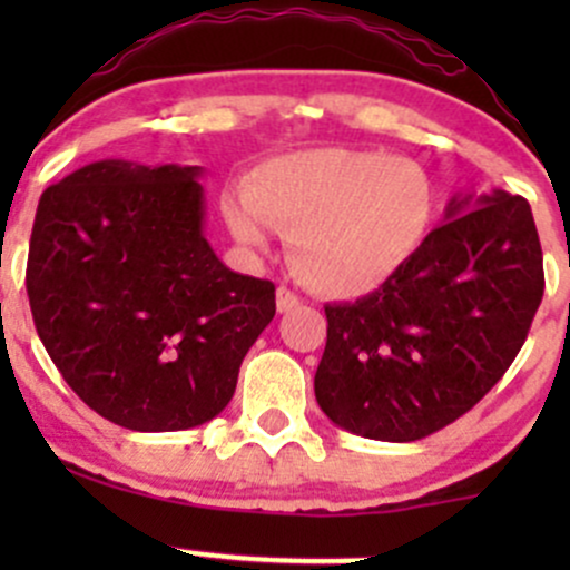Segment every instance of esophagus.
Instances as JSON below:
<instances>
[{
    "instance_id": "esophagus-1",
    "label": "esophagus",
    "mask_w": 570,
    "mask_h": 570,
    "mask_svg": "<svg viewBox=\"0 0 570 570\" xmlns=\"http://www.w3.org/2000/svg\"><path fill=\"white\" fill-rule=\"evenodd\" d=\"M275 306H278L281 314H286V312H292V308L301 306V297H297L292 289H286V286H278V297H275Z\"/></svg>"
}]
</instances>
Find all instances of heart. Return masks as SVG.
<instances>
[{"label": "heart", "instance_id": "heart-1", "mask_svg": "<svg viewBox=\"0 0 570 570\" xmlns=\"http://www.w3.org/2000/svg\"><path fill=\"white\" fill-rule=\"evenodd\" d=\"M226 217L245 245L267 243L269 226L284 232L292 273L317 295L361 297L428 243L435 189L411 159L322 148L262 165Z\"/></svg>", "mask_w": 570, "mask_h": 570}]
</instances>
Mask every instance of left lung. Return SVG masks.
Masks as SVG:
<instances>
[{"mask_svg": "<svg viewBox=\"0 0 570 570\" xmlns=\"http://www.w3.org/2000/svg\"><path fill=\"white\" fill-rule=\"evenodd\" d=\"M543 286L527 198L455 195L444 226L389 284L325 306L320 407L364 439L402 444L439 433L502 381Z\"/></svg>", "mask_w": 570, "mask_h": 570, "instance_id": "left-lung-1", "label": "left lung"}]
</instances>
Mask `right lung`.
Returning a JSON list of instances; mask_svg holds the SVG:
<instances>
[{"label": "right lung", "instance_id": "right-lung-1", "mask_svg": "<svg viewBox=\"0 0 570 570\" xmlns=\"http://www.w3.org/2000/svg\"><path fill=\"white\" fill-rule=\"evenodd\" d=\"M200 168L85 165L36 212L27 295L46 353L99 416L137 433L215 419L275 317V284L204 237Z\"/></svg>", "mask_w": 570, "mask_h": 570}]
</instances>
